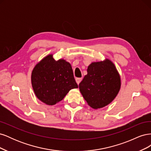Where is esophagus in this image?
Instances as JSON below:
<instances>
[{"label": "esophagus", "instance_id": "esophagus-1", "mask_svg": "<svg viewBox=\"0 0 151 151\" xmlns=\"http://www.w3.org/2000/svg\"><path fill=\"white\" fill-rule=\"evenodd\" d=\"M81 81H82V78H79V77H77V78H76V81L77 83V84H79L81 83Z\"/></svg>", "mask_w": 151, "mask_h": 151}]
</instances>
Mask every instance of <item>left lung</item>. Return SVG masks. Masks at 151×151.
I'll return each mask as SVG.
<instances>
[{
	"mask_svg": "<svg viewBox=\"0 0 151 151\" xmlns=\"http://www.w3.org/2000/svg\"><path fill=\"white\" fill-rule=\"evenodd\" d=\"M79 86L82 95L91 107L101 108L110 103L120 89V77L115 65L106 59L93 62Z\"/></svg>",
	"mask_w": 151,
	"mask_h": 151,
	"instance_id": "left-lung-1",
	"label": "left lung"
}]
</instances>
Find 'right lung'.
I'll list each match as a JSON object with an SVG mask.
<instances>
[{"label":"right lung","mask_w":151,"mask_h":151,"mask_svg":"<svg viewBox=\"0 0 151 151\" xmlns=\"http://www.w3.org/2000/svg\"><path fill=\"white\" fill-rule=\"evenodd\" d=\"M31 83L36 97L48 105L62 101L70 90L78 88L70 63L62 59L55 61L52 55L35 67Z\"/></svg>","instance_id":"obj_1"}]
</instances>
